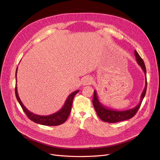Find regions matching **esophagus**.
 Returning <instances> with one entry per match:
<instances>
[{"instance_id": "1", "label": "esophagus", "mask_w": 160, "mask_h": 160, "mask_svg": "<svg viewBox=\"0 0 160 160\" xmlns=\"http://www.w3.org/2000/svg\"><path fill=\"white\" fill-rule=\"evenodd\" d=\"M93 78H92L91 77H85L84 78H83L82 83H83V86H87V85L91 84V83H93Z\"/></svg>"}]
</instances>
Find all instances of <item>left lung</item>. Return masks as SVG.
<instances>
[{
	"label": "left lung",
	"instance_id": "left-lung-1",
	"mask_svg": "<svg viewBox=\"0 0 160 160\" xmlns=\"http://www.w3.org/2000/svg\"><path fill=\"white\" fill-rule=\"evenodd\" d=\"M135 56L136 58V61L139 65L141 66V69L144 71L145 74V89L142 91L141 94V98H140V102L139 103L133 108L129 109L127 110L124 111H118V110H112V109H109L106 107H105L103 104H102L99 102L98 96L97 94V91H94V95H93V104L95 108V110L99 117V118L102 120L104 122H107L109 123H114L117 122H120L124 120L130 119L136 115L139 108H140V106L141 104V102L143 100L146 91H147V71L146 67L144 63L143 60L141 58V56L139 55L136 50H135Z\"/></svg>",
	"mask_w": 160,
	"mask_h": 160
}]
</instances>
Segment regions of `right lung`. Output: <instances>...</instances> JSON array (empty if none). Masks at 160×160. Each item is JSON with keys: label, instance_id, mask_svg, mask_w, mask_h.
Returning a JSON list of instances; mask_svg holds the SVG:
<instances>
[{"label": "right lung", "instance_id": "add662e5", "mask_svg": "<svg viewBox=\"0 0 160 160\" xmlns=\"http://www.w3.org/2000/svg\"><path fill=\"white\" fill-rule=\"evenodd\" d=\"M17 72H18V68L16 69L15 78H17L16 77ZM16 82H17V78H16ZM17 88H17V84H16L15 89V96H16L17 100H18V102L20 104L21 108H22V110L25 113V114L27 115V117L31 121H33L36 123L42 124V125H45V126H58V125L62 124L65 122V121L67 119V118H68V117L71 113L73 98L76 95V94L78 93L79 91V90L74 91L69 95V97H67V98L65 100L63 108L60 110H59L58 112L53 114L45 116V115H36L28 110L27 108L25 107L22 103L21 100L19 97V95L18 93V89H17Z\"/></svg>", "mask_w": 160, "mask_h": 160}]
</instances>
